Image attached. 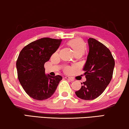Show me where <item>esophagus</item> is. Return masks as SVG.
<instances>
[{
	"mask_svg": "<svg viewBox=\"0 0 129 129\" xmlns=\"http://www.w3.org/2000/svg\"><path fill=\"white\" fill-rule=\"evenodd\" d=\"M65 78L68 79V80L70 81H74V79L73 78H71L70 77H65Z\"/></svg>",
	"mask_w": 129,
	"mask_h": 129,
	"instance_id": "34e87169",
	"label": "esophagus"
}]
</instances>
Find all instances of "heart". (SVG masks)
<instances>
[{
    "label": "heart",
    "instance_id": "obj_1",
    "mask_svg": "<svg viewBox=\"0 0 129 129\" xmlns=\"http://www.w3.org/2000/svg\"><path fill=\"white\" fill-rule=\"evenodd\" d=\"M68 44L73 49L74 53L83 54L85 50V44L81 39H74L69 41ZM73 67L67 66L64 68V71L67 74H71L73 71Z\"/></svg>",
    "mask_w": 129,
    "mask_h": 129
}]
</instances>
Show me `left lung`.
<instances>
[{
  "mask_svg": "<svg viewBox=\"0 0 129 129\" xmlns=\"http://www.w3.org/2000/svg\"><path fill=\"white\" fill-rule=\"evenodd\" d=\"M89 51L83 67L86 81L76 95L83 100H93L104 92L112 78L115 60L107 47L95 39L88 40Z\"/></svg>",
  "mask_w": 129,
  "mask_h": 129,
  "instance_id": "1",
  "label": "left lung"
}]
</instances>
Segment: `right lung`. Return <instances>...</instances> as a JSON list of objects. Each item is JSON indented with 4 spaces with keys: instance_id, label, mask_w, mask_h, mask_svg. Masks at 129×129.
Here are the masks:
<instances>
[{
    "instance_id": "obj_1",
    "label": "right lung",
    "mask_w": 129,
    "mask_h": 129,
    "mask_svg": "<svg viewBox=\"0 0 129 129\" xmlns=\"http://www.w3.org/2000/svg\"><path fill=\"white\" fill-rule=\"evenodd\" d=\"M61 41L42 38L27 45L20 52L16 61L18 79L25 92L34 99H48L62 79L60 75H46L44 68V64L58 48Z\"/></svg>"
}]
</instances>
